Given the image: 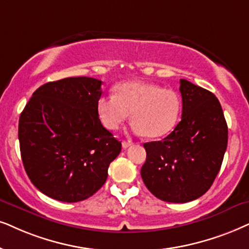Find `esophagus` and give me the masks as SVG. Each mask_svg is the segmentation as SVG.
I'll list each match as a JSON object with an SVG mask.
<instances>
[{"label": "esophagus", "mask_w": 249, "mask_h": 249, "mask_svg": "<svg viewBox=\"0 0 249 249\" xmlns=\"http://www.w3.org/2000/svg\"><path fill=\"white\" fill-rule=\"evenodd\" d=\"M132 144V142L131 141H126V140H124L122 142V146H123V148H124V149H126V148H128Z\"/></svg>", "instance_id": "obj_1"}]
</instances>
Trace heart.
I'll use <instances>...</instances> for the list:
<instances>
[{
	"label": "heart",
	"mask_w": 249,
	"mask_h": 249,
	"mask_svg": "<svg viewBox=\"0 0 249 249\" xmlns=\"http://www.w3.org/2000/svg\"><path fill=\"white\" fill-rule=\"evenodd\" d=\"M180 109L175 90L141 80L117 85L115 95H103L96 103L100 121L108 130H118L132 114L133 131L149 138L163 137L174 130Z\"/></svg>",
	"instance_id": "heart-1"
}]
</instances>
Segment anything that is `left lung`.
Listing matches in <instances>:
<instances>
[{
    "label": "left lung",
    "instance_id": "1",
    "mask_svg": "<svg viewBox=\"0 0 249 249\" xmlns=\"http://www.w3.org/2000/svg\"><path fill=\"white\" fill-rule=\"evenodd\" d=\"M181 121L161 141L143 143L141 177L160 200L185 203L202 196L221 169L228 147V125L212 92L180 79Z\"/></svg>",
    "mask_w": 249,
    "mask_h": 249
}]
</instances>
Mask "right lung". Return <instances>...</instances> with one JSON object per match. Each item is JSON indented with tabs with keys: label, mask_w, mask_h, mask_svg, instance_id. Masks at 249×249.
Wrapping results in <instances>:
<instances>
[{
	"label": "right lung",
	"mask_w": 249,
	"mask_h": 249,
	"mask_svg": "<svg viewBox=\"0 0 249 249\" xmlns=\"http://www.w3.org/2000/svg\"><path fill=\"white\" fill-rule=\"evenodd\" d=\"M102 81L72 77L37 88L19 117L18 138L25 171L40 192L78 202L103 186L122 150L101 124L96 103Z\"/></svg>",
	"instance_id": "right-lung-1"
}]
</instances>
